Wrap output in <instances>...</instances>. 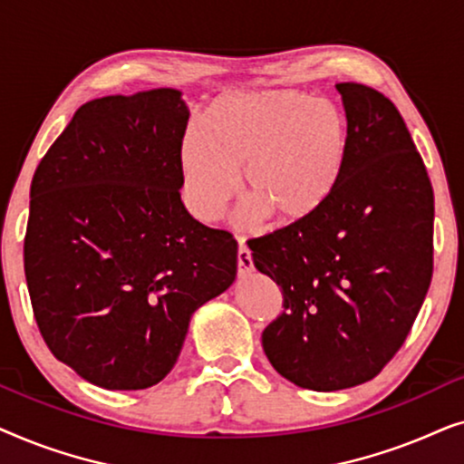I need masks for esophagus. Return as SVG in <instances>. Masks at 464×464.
I'll list each match as a JSON object with an SVG mask.
<instances>
[{
	"mask_svg": "<svg viewBox=\"0 0 464 464\" xmlns=\"http://www.w3.org/2000/svg\"><path fill=\"white\" fill-rule=\"evenodd\" d=\"M237 262H238V272L240 275H246V272L253 270V257L251 251L246 249V245L240 240L238 243V253H237Z\"/></svg>",
	"mask_w": 464,
	"mask_h": 464,
	"instance_id": "34e87169",
	"label": "esophagus"
}]
</instances>
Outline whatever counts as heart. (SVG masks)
<instances>
[{
	"instance_id": "heart-1",
	"label": "heart",
	"mask_w": 464,
	"mask_h": 464,
	"mask_svg": "<svg viewBox=\"0 0 464 464\" xmlns=\"http://www.w3.org/2000/svg\"><path fill=\"white\" fill-rule=\"evenodd\" d=\"M346 122L334 105L300 91L237 92L215 101L205 129L181 143L183 196L200 221L230 205L243 170L249 196L237 215L245 230L266 218L295 226L314 218L344 173Z\"/></svg>"
}]
</instances>
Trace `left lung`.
I'll return each mask as SVG.
<instances>
[{"instance_id": "8db88e82", "label": "left lung", "mask_w": 464, "mask_h": 464, "mask_svg": "<svg viewBox=\"0 0 464 464\" xmlns=\"http://www.w3.org/2000/svg\"><path fill=\"white\" fill-rule=\"evenodd\" d=\"M346 111L344 173L314 218L253 238V264L283 291L264 329L272 367L302 389L376 378L403 346L433 276L435 200L395 103L335 84Z\"/></svg>"}]
</instances>
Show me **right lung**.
Wrapping results in <instances>:
<instances>
[{"label": "right lung", "instance_id": "right-lung-1", "mask_svg": "<svg viewBox=\"0 0 464 464\" xmlns=\"http://www.w3.org/2000/svg\"><path fill=\"white\" fill-rule=\"evenodd\" d=\"M189 110L175 88L88 101L31 181L24 276L50 353L88 382L148 389L189 316L237 276V240L181 202Z\"/></svg>", "mask_w": 464, "mask_h": 464}]
</instances>
